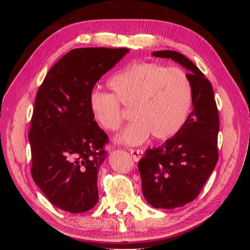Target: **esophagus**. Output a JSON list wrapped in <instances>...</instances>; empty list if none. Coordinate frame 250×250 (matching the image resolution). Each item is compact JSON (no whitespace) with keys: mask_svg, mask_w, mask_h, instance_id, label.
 Segmentation results:
<instances>
[{"mask_svg":"<svg viewBox=\"0 0 250 250\" xmlns=\"http://www.w3.org/2000/svg\"><path fill=\"white\" fill-rule=\"evenodd\" d=\"M130 154L134 162H139L144 154V151L141 149H130Z\"/></svg>","mask_w":250,"mask_h":250,"instance_id":"1","label":"esophagus"}]
</instances>
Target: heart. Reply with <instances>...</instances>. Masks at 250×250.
<instances>
[{"label": "heart", "mask_w": 250, "mask_h": 250, "mask_svg": "<svg viewBox=\"0 0 250 250\" xmlns=\"http://www.w3.org/2000/svg\"><path fill=\"white\" fill-rule=\"evenodd\" d=\"M111 94L94 90L88 105L94 120L104 129L116 131L125 119L124 106H132L134 120L119 140L140 145L152 133L168 140L186 124L193 102V85L179 67L142 62L126 66L108 80Z\"/></svg>", "instance_id": "obj_1"}]
</instances>
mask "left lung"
Instances as JSON below:
<instances>
[{
	"instance_id": "left-lung-1",
	"label": "left lung",
	"mask_w": 250,
	"mask_h": 250,
	"mask_svg": "<svg viewBox=\"0 0 250 250\" xmlns=\"http://www.w3.org/2000/svg\"><path fill=\"white\" fill-rule=\"evenodd\" d=\"M152 55L186 67L193 85L194 108L184 127L164 145L147 149L139 162L144 197L153 208L171 209L197 197L216 167L219 115L211 83L190 59L170 50Z\"/></svg>"
}]
</instances>
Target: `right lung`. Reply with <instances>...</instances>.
Segmentation results:
<instances>
[{
  "instance_id": "1",
  "label": "right lung",
  "mask_w": 250,
  "mask_h": 250,
  "mask_svg": "<svg viewBox=\"0 0 250 250\" xmlns=\"http://www.w3.org/2000/svg\"><path fill=\"white\" fill-rule=\"evenodd\" d=\"M126 48H79L51 67L37 90L31 127L34 183L59 208L78 214L99 199L97 178L106 158L107 134L98 126L88 99Z\"/></svg>"
}]
</instances>
